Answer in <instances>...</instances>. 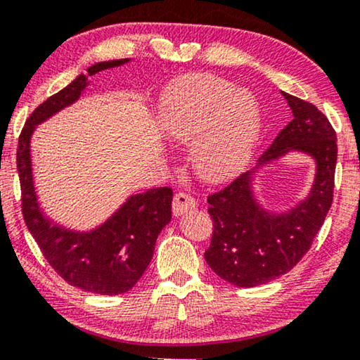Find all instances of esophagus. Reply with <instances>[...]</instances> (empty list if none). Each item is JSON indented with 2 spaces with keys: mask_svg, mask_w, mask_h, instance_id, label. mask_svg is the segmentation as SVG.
I'll return each instance as SVG.
<instances>
[{
  "mask_svg": "<svg viewBox=\"0 0 360 360\" xmlns=\"http://www.w3.org/2000/svg\"><path fill=\"white\" fill-rule=\"evenodd\" d=\"M196 201L191 198L190 195L186 193H176L174 196V203H172V211H174V216H181L184 213H188V211L195 210Z\"/></svg>",
  "mask_w": 360,
  "mask_h": 360,
  "instance_id": "esophagus-1",
  "label": "esophagus"
}]
</instances>
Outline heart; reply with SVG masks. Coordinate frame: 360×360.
Listing matches in <instances>:
<instances>
[{
  "label": "heart",
  "instance_id": "1",
  "mask_svg": "<svg viewBox=\"0 0 360 360\" xmlns=\"http://www.w3.org/2000/svg\"><path fill=\"white\" fill-rule=\"evenodd\" d=\"M260 122L262 110L254 93L214 75L180 80L162 108L165 136L175 144H191V164L206 181L239 172L252 154Z\"/></svg>",
  "mask_w": 360,
  "mask_h": 360
}]
</instances>
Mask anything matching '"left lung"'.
<instances>
[{
  "label": "left lung",
  "instance_id": "left-lung-1",
  "mask_svg": "<svg viewBox=\"0 0 360 360\" xmlns=\"http://www.w3.org/2000/svg\"><path fill=\"white\" fill-rule=\"evenodd\" d=\"M282 96L292 110V121L252 169L208 196L214 231L205 252L206 264L236 287H257L290 272L311 248L333 203L336 132L311 103L285 91ZM292 153L315 162L314 184L288 209L265 207L257 195V179L267 166Z\"/></svg>",
  "mask_w": 360,
  "mask_h": 360
}]
</instances>
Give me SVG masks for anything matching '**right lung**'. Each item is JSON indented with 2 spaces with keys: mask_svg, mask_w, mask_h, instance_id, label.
<instances>
[{
  "mask_svg": "<svg viewBox=\"0 0 360 360\" xmlns=\"http://www.w3.org/2000/svg\"><path fill=\"white\" fill-rule=\"evenodd\" d=\"M131 60H103L88 67V73H80L70 85L36 108L18 144L22 214L27 229L44 257L63 280L96 295L126 293L144 275L154 255L155 240L172 219V188L160 186L129 195L91 229L68 228L56 223L42 208L34 176L31 142L37 126L80 100L91 83V75Z\"/></svg>",
  "mask_w": 360,
  "mask_h": 360,
  "instance_id": "add662e5",
  "label": "right lung"
}]
</instances>
